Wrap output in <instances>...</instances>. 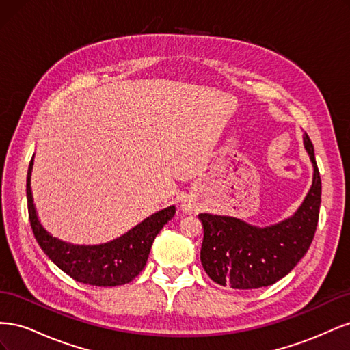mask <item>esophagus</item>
<instances>
[{"mask_svg": "<svg viewBox=\"0 0 350 350\" xmlns=\"http://www.w3.org/2000/svg\"><path fill=\"white\" fill-rule=\"evenodd\" d=\"M184 210H185V211H191V208L187 207V206H184Z\"/></svg>", "mask_w": 350, "mask_h": 350, "instance_id": "obj_1", "label": "esophagus"}]
</instances>
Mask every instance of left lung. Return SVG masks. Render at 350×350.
Returning <instances> with one entry per match:
<instances>
[{"mask_svg": "<svg viewBox=\"0 0 350 350\" xmlns=\"http://www.w3.org/2000/svg\"><path fill=\"white\" fill-rule=\"evenodd\" d=\"M314 167L312 185L295 215L258 228L230 216L200 213L204 228L200 260L208 278L232 289H258L284 278L308 251L321 204V178L314 146L304 134Z\"/></svg>", "mask_w": 350, "mask_h": 350, "instance_id": "left-lung-1", "label": "left lung"}]
</instances>
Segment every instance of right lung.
<instances>
[{
	"label": "right lung",
	"instance_id": "obj_1",
	"mask_svg": "<svg viewBox=\"0 0 350 350\" xmlns=\"http://www.w3.org/2000/svg\"><path fill=\"white\" fill-rule=\"evenodd\" d=\"M33 159L27 171V208L33 235L49 260L70 278L92 286H120L130 283L144 269L152 243L161 229L175 215V206H169L146 217L142 224L122 237L99 245H74L64 242L40 225L30 188Z\"/></svg>",
	"mask_w": 350,
	"mask_h": 350
}]
</instances>
